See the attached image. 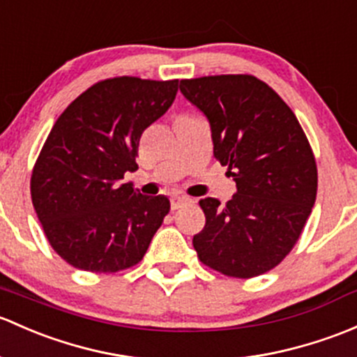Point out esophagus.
<instances>
[{"label":"esophagus","mask_w":357,"mask_h":357,"mask_svg":"<svg viewBox=\"0 0 357 357\" xmlns=\"http://www.w3.org/2000/svg\"><path fill=\"white\" fill-rule=\"evenodd\" d=\"M186 202H188V198H186V197H179V195H172V197H171V208H172V210L179 208L183 204H186Z\"/></svg>","instance_id":"obj_1"}]
</instances>
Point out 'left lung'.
I'll return each mask as SVG.
<instances>
[{"mask_svg":"<svg viewBox=\"0 0 357 357\" xmlns=\"http://www.w3.org/2000/svg\"><path fill=\"white\" fill-rule=\"evenodd\" d=\"M179 90L207 118L213 155L236 181L226 205L204 198L198 258L224 275L250 279L280 264L317 200V162L291 107L251 75L181 80Z\"/></svg>","mask_w":357,"mask_h":357,"instance_id":"8db88e82","label":"left lung"}]
</instances>
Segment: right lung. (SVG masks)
<instances>
[{
  "label": "right lung",
  "instance_id": "right-lung-1",
  "mask_svg": "<svg viewBox=\"0 0 357 357\" xmlns=\"http://www.w3.org/2000/svg\"><path fill=\"white\" fill-rule=\"evenodd\" d=\"M178 85L109 78L78 96L52 126L30 193L47 241L75 268L119 272L147 253L171 204L123 178L138 169L142 133L171 107Z\"/></svg>",
  "mask_w": 357,
  "mask_h": 357
}]
</instances>
